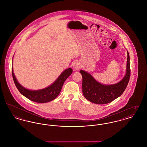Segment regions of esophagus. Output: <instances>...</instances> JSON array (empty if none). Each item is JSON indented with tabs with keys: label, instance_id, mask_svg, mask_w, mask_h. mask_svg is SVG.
<instances>
[{
	"label": "esophagus",
	"instance_id": "34e87169",
	"mask_svg": "<svg viewBox=\"0 0 147 147\" xmlns=\"http://www.w3.org/2000/svg\"><path fill=\"white\" fill-rule=\"evenodd\" d=\"M81 67V63L79 62H75L74 64V68L75 70H79Z\"/></svg>",
	"mask_w": 147,
	"mask_h": 147
}]
</instances>
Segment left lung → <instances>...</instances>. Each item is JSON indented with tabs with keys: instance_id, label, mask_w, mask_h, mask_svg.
<instances>
[{
	"instance_id": "8db88e82",
	"label": "left lung",
	"mask_w": 147,
	"mask_h": 147,
	"mask_svg": "<svg viewBox=\"0 0 147 147\" xmlns=\"http://www.w3.org/2000/svg\"><path fill=\"white\" fill-rule=\"evenodd\" d=\"M126 71L123 78L119 82L112 85L102 84L95 80L89 73L80 70L82 76V93L90 102L98 105L109 103L123 93L129 83L130 76V56L128 51Z\"/></svg>"
}]
</instances>
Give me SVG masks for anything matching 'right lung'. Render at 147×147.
<instances>
[{
	"label": "right lung",
	"mask_w": 147,
	"mask_h": 147,
	"mask_svg": "<svg viewBox=\"0 0 147 147\" xmlns=\"http://www.w3.org/2000/svg\"><path fill=\"white\" fill-rule=\"evenodd\" d=\"M12 71L14 84L20 93L31 101L41 103L51 102L57 98L61 92L65 81L73 71L71 68H68L63 71L50 86L40 90H31L24 88L18 82L14 74L13 66Z\"/></svg>",
	"instance_id": "obj_1"
}]
</instances>
